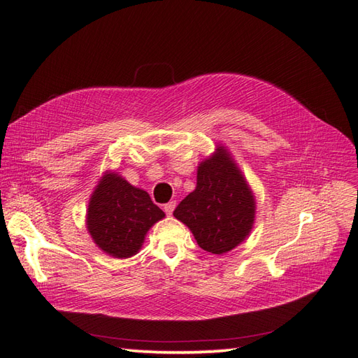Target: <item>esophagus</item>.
Masks as SVG:
<instances>
[{"instance_id": "esophagus-1", "label": "esophagus", "mask_w": 358, "mask_h": 358, "mask_svg": "<svg viewBox=\"0 0 358 358\" xmlns=\"http://www.w3.org/2000/svg\"><path fill=\"white\" fill-rule=\"evenodd\" d=\"M176 206H177V203H176V201H171V203H168V204H164V212H166V215H172V212H173V210H176Z\"/></svg>"}]
</instances>
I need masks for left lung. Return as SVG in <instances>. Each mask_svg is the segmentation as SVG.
I'll return each instance as SVG.
<instances>
[{
    "label": "left lung",
    "mask_w": 358,
    "mask_h": 358,
    "mask_svg": "<svg viewBox=\"0 0 358 358\" xmlns=\"http://www.w3.org/2000/svg\"><path fill=\"white\" fill-rule=\"evenodd\" d=\"M194 234L199 248L225 254L250 236L255 221V196L233 155L219 143L199 162L196 187L173 212Z\"/></svg>",
    "instance_id": "1"
}]
</instances>
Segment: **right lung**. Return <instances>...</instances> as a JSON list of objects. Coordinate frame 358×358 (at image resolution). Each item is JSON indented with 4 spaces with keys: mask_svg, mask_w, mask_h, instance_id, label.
Masks as SVG:
<instances>
[{
    "mask_svg": "<svg viewBox=\"0 0 358 358\" xmlns=\"http://www.w3.org/2000/svg\"><path fill=\"white\" fill-rule=\"evenodd\" d=\"M164 217L148 192L130 185L115 171H106L92 192L86 227L98 248L115 259L141 251L150 228Z\"/></svg>",
    "mask_w": 358,
    "mask_h": 358,
    "instance_id": "right-lung-1",
    "label": "right lung"
}]
</instances>
